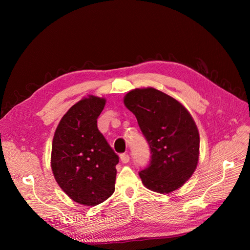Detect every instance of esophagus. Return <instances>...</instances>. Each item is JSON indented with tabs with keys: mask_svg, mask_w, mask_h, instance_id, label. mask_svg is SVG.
Masks as SVG:
<instances>
[{
	"mask_svg": "<svg viewBox=\"0 0 250 250\" xmlns=\"http://www.w3.org/2000/svg\"><path fill=\"white\" fill-rule=\"evenodd\" d=\"M120 157H121V161H122V163H124V164L128 163V162H129V160H130V156L128 155L127 153H122V154L120 155Z\"/></svg>",
	"mask_w": 250,
	"mask_h": 250,
	"instance_id": "obj_1",
	"label": "esophagus"
}]
</instances>
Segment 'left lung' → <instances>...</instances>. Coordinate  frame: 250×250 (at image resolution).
Returning a JSON list of instances; mask_svg holds the SVG:
<instances>
[{
  "mask_svg": "<svg viewBox=\"0 0 250 250\" xmlns=\"http://www.w3.org/2000/svg\"><path fill=\"white\" fill-rule=\"evenodd\" d=\"M124 104L150 148L149 165L139 173L144 186L163 194L175 191L197 167L200 140L193 118L183 104L152 87L131 90Z\"/></svg>",
  "mask_w": 250,
  "mask_h": 250,
  "instance_id": "left-lung-1",
  "label": "left lung"
}]
</instances>
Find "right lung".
<instances>
[{
  "mask_svg": "<svg viewBox=\"0 0 250 250\" xmlns=\"http://www.w3.org/2000/svg\"><path fill=\"white\" fill-rule=\"evenodd\" d=\"M105 99L94 96L66 111L52 143L51 166L62 191L82 206L94 207L115 192L118 154L98 129Z\"/></svg>",
  "mask_w": 250,
  "mask_h": 250,
  "instance_id": "right-lung-1",
  "label": "right lung"
}]
</instances>
